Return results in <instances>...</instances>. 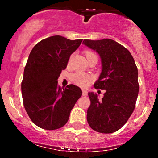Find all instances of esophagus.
Instances as JSON below:
<instances>
[{"mask_svg":"<svg viewBox=\"0 0 158 158\" xmlns=\"http://www.w3.org/2000/svg\"><path fill=\"white\" fill-rule=\"evenodd\" d=\"M82 95H83L84 96H86V95H88V92H87V91L85 90V89H82Z\"/></svg>","mask_w":158,"mask_h":158,"instance_id":"1","label":"esophagus"}]
</instances>
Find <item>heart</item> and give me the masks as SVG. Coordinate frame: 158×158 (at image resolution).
I'll return each mask as SVG.
<instances>
[{
	"label": "heart",
	"mask_w": 158,
	"mask_h": 158,
	"mask_svg": "<svg viewBox=\"0 0 158 158\" xmlns=\"http://www.w3.org/2000/svg\"><path fill=\"white\" fill-rule=\"evenodd\" d=\"M85 54L87 59L92 56H97L95 52H91V51H85ZM71 79L76 85L81 87H86L92 81V76L83 72H76L72 75Z\"/></svg>",
	"instance_id": "b5f03b06"
}]
</instances>
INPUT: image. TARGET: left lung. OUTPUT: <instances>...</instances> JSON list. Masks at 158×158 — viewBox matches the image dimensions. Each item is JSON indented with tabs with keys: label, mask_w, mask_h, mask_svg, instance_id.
<instances>
[{
	"label": "left lung",
	"mask_w": 158,
	"mask_h": 158,
	"mask_svg": "<svg viewBox=\"0 0 158 158\" xmlns=\"http://www.w3.org/2000/svg\"><path fill=\"white\" fill-rule=\"evenodd\" d=\"M82 44L99 55L102 72L94 86L106 91L102 99L96 93H88L87 122L95 131L112 133L126 123L135 109L139 91L138 69L131 52L113 40H84Z\"/></svg>",
	"instance_id": "obj_1"
}]
</instances>
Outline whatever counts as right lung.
Returning <instances> with one entry per match:
<instances>
[{
  "label": "right lung",
  "instance_id": "1",
  "mask_svg": "<svg viewBox=\"0 0 158 158\" xmlns=\"http://www.w3.org/2000/svg\"><path fill=\"white\" fill-rule=\"evenodd\" d=\"M82 41L49 36L40 41L30 52L23 72L22 97L30 118L40 128L55 130L64 126L82 95V89L77 85L72 84L62 89L57 81Z\"/></svg>",
  "mask_w": 158,
  "mask_h": 158
}]
</instances>
